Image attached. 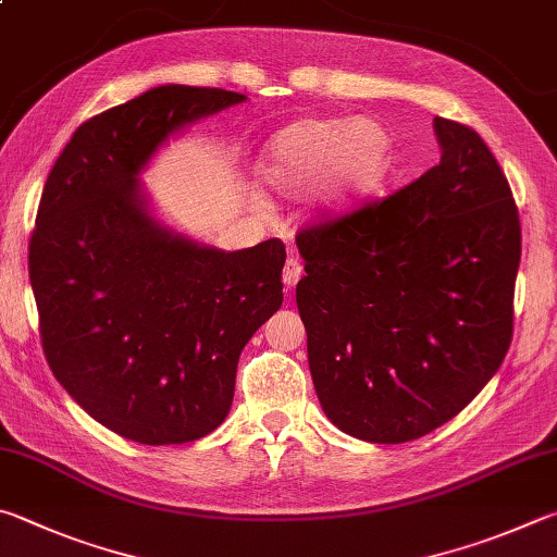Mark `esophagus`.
I'll return each mask as SVG.
<instances>
[{
    "instance_id": "esophagus-1",
    "label": "esophagus",
    "mask_w": 557,
    "mask_h": 557,
    "mask_svg": "<svg viewBox=\"0 0 557 557\" xmlns=\"http://www.w3.org/2000/svg\"><path fill=\"white\" fill-rule=\"evenodd\" d=\"M301 275H305V268H301L299 258L289 256L287 262H285V270H282V282H285L287 287H295L297 282L301 280Z\"/></svg>"
}]
</instances>
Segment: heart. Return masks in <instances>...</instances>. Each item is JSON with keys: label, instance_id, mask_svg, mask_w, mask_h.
<instances>
[{"label": "heart", "instance_id": "b5f03b06", "mask_svg": "<svg viewBox=\"0 0 557 557\" xmlns=\"http://www.w3.org/2000/svg\"><path fill=\"white\" fill-rule=\"evenodd\" d=\"M392 134L375 119L311 116L272 136L260 177L280 195L311 189L321 207L346 209L382 187L392 170Z\"/></svg>", "mask_w": 557, "mask_h": 557}]
</instances>
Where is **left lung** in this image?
<instances>
[{"mask_svg":"<svg viewBox=\"0 0 557 557\" xmlns=\"http://www.w3.org/2000/svg\"><path fill=\"white\" fill-rule=\"evenodd\" d=\"M433 128L438 165L297 234L313 387L341 431L370 443H407L458 417L513 333L511 187L478 131L441 116Z\"/></svg>","mask_w":557,"mask_h":557,"instance_id":"8db88e82","label":"left lung"}]
</instances>
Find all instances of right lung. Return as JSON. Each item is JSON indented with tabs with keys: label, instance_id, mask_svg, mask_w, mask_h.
Listing matches in <instances>:
<instances>
[{
	"label": "right lung",
	"instance_id": "add662e5",
	"mask_svg": "<svg viewBox=\"0 0 557 557\" xmlns=\"http://www.w3.org/2000/svg\"><path fill=\"white\" fill-rule=\"evenodd\" d=\"M246 102L163 85L79 126L40 195L28 244L40 343L89 417L146 446L214 431L240 350L282 305L285 244L199 246L150 216L138 173L168 136Z\"/></svg>",
	"mask_w": 557,
	"mask_h": 557
}]
</instances>
